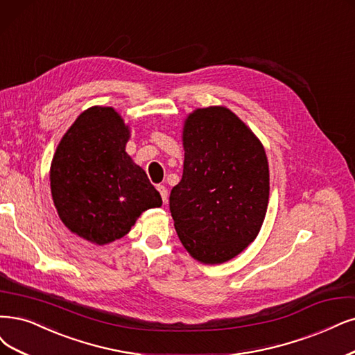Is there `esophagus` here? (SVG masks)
Wrapping results in <instances>:
<instances>
[{"label":"esophagus","instance_id":"esophagus-1","mask_svg":"<svg viewBox=\"0 0 355 355\" xmlns=\"http://www.w3.org/2000/svg\"><path fill=\"white\" fill-rule=\"evenodd\" d=\"M157 191H159L164 203H166V200H168V190H166V187L165 186H157Z\"/></svg>","mask_w":355,"mask_h":355}]
</instances>
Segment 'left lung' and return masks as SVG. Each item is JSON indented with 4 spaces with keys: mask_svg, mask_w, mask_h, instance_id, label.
I'll use <instances>...</instances> for the list:
<instances>
[{
    "mask_svg": "<svg viewBox=\"0 0 355 355\" xmlns=\"http://www.w3.org/2000/svg\"><path fill=\"white\" fill-rule=\"evenodd\" d=\"M184 169L169 211L191 257L218 265L254 241L269 203L263 144L225 107L193 111L182 128Z\"/></svg>",
    "mask_w": 355,
    "mask_h": 355,
    "instance_id": "8db88e82",
    "label": "left lung"
}]
</instances>
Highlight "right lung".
Masks as SVG:
<instances>
[{"label":"right lung","instance_id":"1","mask_svg":"<svg viewBox=\"0 0 355 355\" xmlns=\"http://www.w3.org/2000/svg\"><path fill=\"white\" fill-rule=\"evenodd\" d=\"M130 127L111 107L77 116L51 162V193L62 224L103 245L124 235L141 212L162 205L161 194L125 152Z\"/></svg>","mask_w":355,"mask_h":355}]
</instances>
